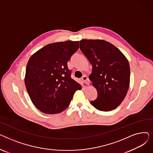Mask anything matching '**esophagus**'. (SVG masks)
<instances>
[{
    "instance_id": "obj_1",
    "label": "esophagus",
    "mask_w": 153,
    "mask_h": 153,
    "mask_svg": "<svg viewBox=\"0 0 153 153\" xmlns=\"http://www.w3.org/2000/svg\"><path fill=\"white\" fill-rule=\"evenodd\" d=\"M82 80L84 82H85L87 84H90L89 79V78H88V77L87 76H84L82 77Z\"/></svg>"
}]
</instances>
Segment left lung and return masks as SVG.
Wrapping results in <instances>:
<instances>
[{"instance_id":"left-lung-1","label":"left lung","mask_w":153,"mask_h":153,"mask_svg":"<svg viewBox=\"0 0 153 153\" xmlns=\"http://www.w3.org/2000/svg\"><path fill=\"white\" fill-rule=\"evenodd\" d=\"M80 50L92 66L89 79L97 91L91 104L102 111L115 109L124 100L130 85L127 59L118 48L102 39H82Z\"/></svg>"}]
</instances>
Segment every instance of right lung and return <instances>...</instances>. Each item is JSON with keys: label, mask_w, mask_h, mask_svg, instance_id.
<instances>
[{"label": "right lung", "mask_w": 153, "mask_h": 153, "mask_svg": "<svg viewBox=\"0 0 153 153\" xmlns=\"http://www.w3.org/2000/svg\"><path fill=\"white\" fill-rule=\"evenodd\" d=\"M79 42L47 45L32 55L26 68L25 84L35 106L47 114L61 113L69 105L81 85L71 77L68 61L79 49Z\"/></svg>", "instance_id": "obj_1"}]
</instances>
